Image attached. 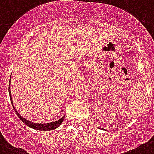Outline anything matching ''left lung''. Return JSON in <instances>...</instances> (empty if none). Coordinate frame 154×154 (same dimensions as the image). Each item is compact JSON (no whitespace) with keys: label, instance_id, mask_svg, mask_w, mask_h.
Here are the masks:
<instances>
[{"label":"left lung","instance_id":"1","mask_svg":"<svg viewBox=\"0 0 154 154\" xmlns=\"http://www.w3.org/2000/svg\"><path fill=\"white\" fill-rule=\"evenodd\" d=\"M103 130H105V129H103Z\"/></svg>","mask_w":154,"mask_h":154}]
</instances>
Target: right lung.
Returning a JSON list of instances; mask_svg holds the SVG:
<instances>
[{"mask_svg":"<svg viewBox=\"0 0 154 154\" xmlns=\"http://www.w3.org/2000/svg\"><path fill=\"white\" fill-rule=\"evenodd\" d=\"M11 77V76H10ZM10 84L9 85V94H10V101L12 103L13 105V107H14V110H15L16 113H17V116L20 119L23 121V122H24L27 126H29V128H32L33 129H35V130H39V131H51V130H54V129H56L57 128L60 126L61 125V123L63 122V121L65 119V116L60 118V119L57 120V121H54L53 122H48V123H35V122H32L31 121H29L27 120L26 119L23 118L20 113L17 111L16 109L15 106H14V103H13V100H12V97H11V92H10Z\"/></svg>","mask_w":154,"mask_h":154,"instance_id":"1","label":"right lung"}]
</instances>
